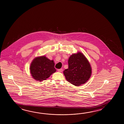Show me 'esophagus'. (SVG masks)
Listing matches in <instances>:
<instances>
[{"label":"esophagus","instance_id":"obj_1","mask_svg":"<svg viewBox=\"0 0 124 124\" xmlns=\"http://www.w3.org/2000/svg\"><path fill=\"white\" fill-rule=\"evenodd\" d=\"M58 70L59 72H62V71H63V70L62 69H58Z\"/></svg>","mask_w":124,"mask_h":124}]
</instances>
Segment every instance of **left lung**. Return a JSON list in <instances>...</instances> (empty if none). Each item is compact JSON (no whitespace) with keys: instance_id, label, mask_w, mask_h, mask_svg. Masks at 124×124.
<instances>
[{"instance_id":"1","label":"left lung","mask_w":124,"mask_h":124,"mask_svg":"<svg viewBox=\"0 0 124 124\" xmlns=\"http://www.w3.org/2000/svg\"><path fill=\"white\" fill-rule=\"evenodd\" d=\"M68 68L63 74L66 80L73 85L79 86L86 83L92 74V68L85 56L81 52L73 54L69 58Z\"/></svg>"}]
</instances>
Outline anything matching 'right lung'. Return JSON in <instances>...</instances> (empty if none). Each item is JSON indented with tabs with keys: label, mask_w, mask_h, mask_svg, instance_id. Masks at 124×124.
I'll return each mask as SVG.
<instances>
[{
	"label": "right lung",
	"mask_w": 124,
	"mask_h": 124,
	"mask_svg": "<svg viewBox=\"0 0 124 124\" xmlns=\"http://www.w3.org/2000/svg\"><path fill=\"white\" fill-rule=\"evenodd\" d=\"M54 64V60H50L45 56L35 58L30 67L32 78L39 82L46 80L56 71Z\"/></svg>",
	"instance_id": "1"
}]
</instances>
